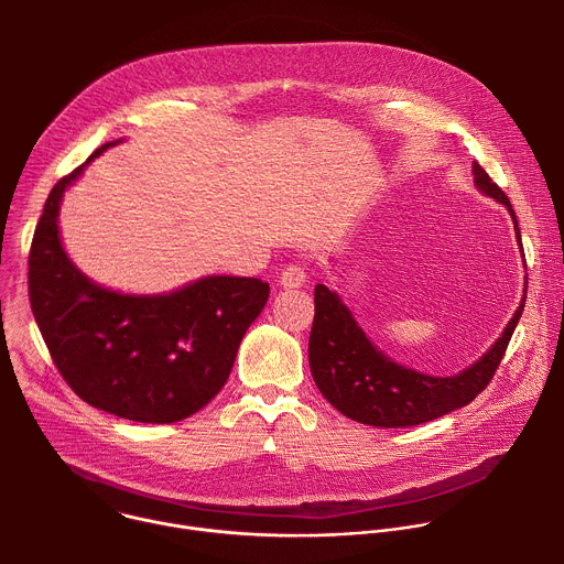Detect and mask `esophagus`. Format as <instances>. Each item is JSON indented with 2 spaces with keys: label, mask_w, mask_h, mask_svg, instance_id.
Instances as JSON below:
<instances>
[{
  "label": "esophagus",
  "mask_w": 564,
  "mask_h": 564,
  "mask_svg": "<svg viewBox=\"0 0 564 564\" xmlns=\"http://www.w3.org/2000/svg\"><path fill=\"white\" fill-rule=\"evenodd\" d=\"M279 283L283 288H301L305 283V268L301 263H292L281 272Z\"/></svg>",
  "instance_id": "obj_1"
}]
</instances>
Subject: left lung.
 Segmentation results:
<instances>
[{
    "label": "left lung",
    "instance_id": "obj_1",
    "mask_svg": "<svg viewBox=\"0 0 564 564\" xmlns=\"http://www.w3.org/2000/svg\"><path fill=\"white\" fill-rule=\"evenodd\" d=\"M473 183L479 194L509 209L522 252L518 218L505 192L477 163H473ZM524 301L527 276L522 301L494 346L457 375L437 377L401 366L388 357L364 333L341 296L318 283L314 288V324L307 348L314 383L341 415L359 424L404 429L437 420L470 404L487 388L522 316Z\"/></svg>",
    "mask_w": 564,
    "mask_h": 564
}]
</instances>
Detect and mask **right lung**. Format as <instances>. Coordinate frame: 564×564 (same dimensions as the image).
I'll return each instance as SVG.
<instances>
[{
  "instance_id": "1",
  "label": "right lung",
  "mask_w": 564,
  "mask_h": 564,
  "mask_svg": "<svg viewBox=\"0 0 564 564\" xmlns=\"http://www.w3.org/2000/svg\"><path fill=\"white\" fill-rule=\"evenodd\" d=\"M48 194L29 257L33 316L48 352L79 399L140 424H174L225 386L240 339L268 303L261 279L209 274L172 292L129 294L105 288L64 250L59 205L94 158Z\"/></svg>"
}]
</instances>
